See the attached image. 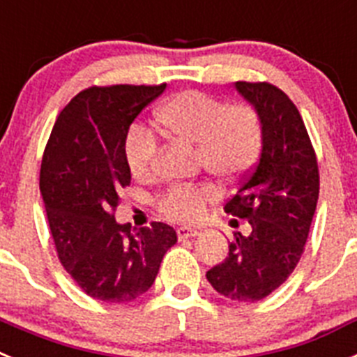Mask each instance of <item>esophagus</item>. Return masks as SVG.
I'll list each match as a JSON object with an SVG mask.
<instances>
[{
    "label": "esophagus",
    "mask_w": 357,
    "mask_h": 357,
    "mask_svg": "<svg viewBox=\"0 0 357 357\" xmlns=\"http://www.w3.org/2000/svg\"><path fill=\"white\" fill-rule=\"evenodd\" d=\"M198 234V230L195 227H178L176 229V236L178 239H185V238H193V236Z\"/></svg>",
    "instance_id": "obj_1"
}]
</instances>
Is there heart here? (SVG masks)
Wrapping results in <instances>:
<instances>
[{"instance_id": "heart-1", "label": "heart", "mask_w": 357, "mask_h": 357, "mask_svg": "<svg viewBox=\"0 0 357 357\" xmlns=\"http://www.w3.org/2000/svg\"><path fill=\"white\" fill-rule=\"evenodd\" d=\"M155 119L169 139L197 144V160L211 175L225 182L239 181L257 162L264 127L259 110L248 102L227 103L204 91L188 89L164 102ZM155 135L132 125L123 139V157L132 175L146 181L155 169ZM218 198L209 182L172 185L157 197L160 214L175 222H197Z\"/></svg>"}]
</instances>
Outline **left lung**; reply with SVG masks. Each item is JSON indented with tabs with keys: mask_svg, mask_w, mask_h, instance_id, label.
I'll list each match as a JSON object with an SVG mask.
<instances>
[{
	"mask_svg": "<svg viewBox=\"0 0 357 357\" xmlns=\"http://www.w3.org/2000/svg\"><path fill=\"white\" fill-rule=\"evenodd\" d=\"M236 89L259 110L264 139L259 160L223 207L247 220L250 232H234L207 280L230 301L257 302L284 284L304 254L320 173L304 119L284 91L270 82H236Z\"/></svg>",
	"mask_w": 357,
	"mask_h": 357,
	"instance_id": "8db88e82",
	"label": "left lung"
}]
</instances>
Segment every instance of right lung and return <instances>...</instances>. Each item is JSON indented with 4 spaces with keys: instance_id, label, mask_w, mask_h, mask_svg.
Instances as JSON below:
<instances>
[{
    "instance_id": "1",
    "label": "right lung",
    "mask_w": 357,
    "mask_h": 357,
    "mask_svg": "<svg viewBox=\"0 0 357 357\" xmlns=\"http://www.w3.org/2000/svg\"><path fill=\"white\" fill-rule=\"evenodd\" d=\"M160 85H93L56 118L40 162V195L56 255L85 295L125 304L151 288L176 243L173 227L116 223L118 191L130 185L123 139Z\"/></svg>"
}]
</instances>
